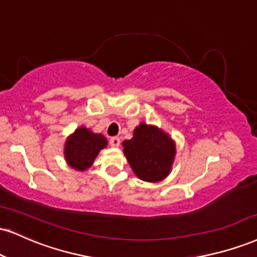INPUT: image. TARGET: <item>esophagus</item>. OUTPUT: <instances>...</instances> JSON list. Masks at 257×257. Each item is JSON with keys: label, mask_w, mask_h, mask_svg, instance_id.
<instances>
[{"label": "esophagus", "mask_w": 257, "mask_h": 257, "mask_svg": "<svg viewBox=\"0 0 257 257\" xmlns=\"http://www.w3.org/2000/svg\"><path fill=\"white\" fill-rule=\"evenodd\" d=\"M119 144H120L119 138H117V137L110 138V145H111V146H112V147H118Z\"/></svg>", "instance_id": "1"}]
</instances>
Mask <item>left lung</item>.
<instances>
[{"mask_svg":"<svg viewBox=\"0 0 257 257\" xmlns=\"http://www.w3.org/2000/svg\"><path fill=\"white\" fill-rule=\"evenodd\" d=\"M124 154L133 171L142 181L158 182L169 175L174 163V141L157 126L141 123L134 138L123 142Z\"/></svg>","mask_w":257,"mask_h":257,"instance_id":"left-lung-1","label":"left lung"}]
</instances>
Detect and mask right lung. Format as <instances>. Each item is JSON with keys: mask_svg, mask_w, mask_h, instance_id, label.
Listing matches in <instances>:
<instances>
[{"mask_svg": "<svg viewBox=\"0 0 257 257\" xmlns=\"http://www.w3.org/2000/svg\"><path fill=\"white\" fill-rule=\"evenodd\" d=\"M107 145L106 139L101 134H93L89 129H76L72 137L68 138L64 147V156L70 166L83 171L92 165L99 151Z\"/></svg>", "mask_w": 257, "mask_h": 257, "instance_id": "obj_1", "label": "right lung"}]
</instances>
